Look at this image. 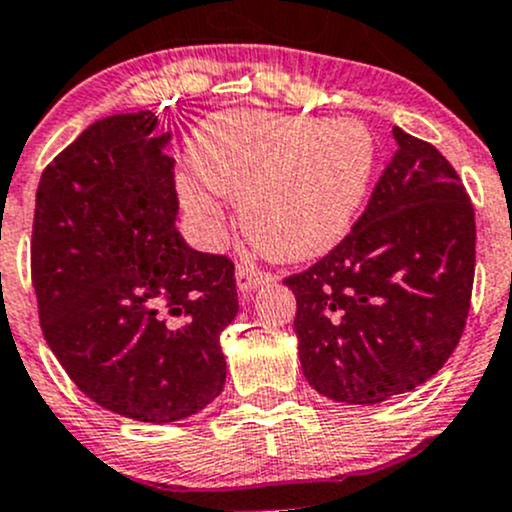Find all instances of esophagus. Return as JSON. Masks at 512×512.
<instances>
[{"label":"esophagus","instance_id":"1","mask_svg":"<svg viewBox=\"0 0 512 512\" xmlns=\"http://www.w3.org/2000/svg\"><path fill=\"white\" fill-rule=\"evenodd\" d=\"M268 281H273L271 273L258 271L254 266L239 263V268H236V286H239L241 293H251L256 286H261V283H268Z\"/></svg>","mask_w":512,"mask_h":512}]
</instances>
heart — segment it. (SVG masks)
<instances>
[{
  "label": "heart",
  "instance_id": "obj_1",
  "mask_svg": "<svg viewBox=\"0 0 512 512\" xmlns=\"http://www.w3.org/2000/svg\"><path fill=\"white\" fill-rule=\"evenodd\" d=\"M197 177L179 197L197 219L219 214L215 192L244 204V231L261 254L305 261L330 251L360 212L377 145L357 120L231 110L199 125L189 145Z\"/></svg>",
  "mask_w": 512,
  "mask_h": 512
}]
</instances>
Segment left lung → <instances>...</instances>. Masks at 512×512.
Instances as JSON below:
<instances>
[{
    "label": "left lung",
    "mask_w": 512,
    "mask_h": 512,
    "mask_svg": "<svg viewBox=\"0 0 512 512\" xmlns=\"http://www.w3.org/2000/svg\"><path fill=\"white\" fill-rule=\"evenodd\" d=\"M384 167L350 234L288 276L305 379L323 397L379 404L434 377L466 328L476 214L461 177L429 142L394 128Z\"/></svg>",
    "instance_id": "8db88e82"
}]
</instances>
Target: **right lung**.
<instances>
[{"mask_svg":"<svg viewBox=\"0 0 512 512\" xmlns=\"http://www.w3.org/2000/svg\"><path fill=\"white\" fill-rule=\"evenodd\" d=\"M172 133L152 110L83 130L41 175L31 281L46 342L86 397L147 424L202 412L226 382L234 263L179 236Z\"/></svg>","mask_w":512,"mask_h":512,"instance_id":"add662e5","label":"right lung"}]
</instances>
